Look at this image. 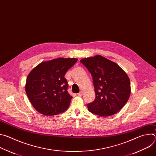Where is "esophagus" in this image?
Listing matches in <instances>:
<instances>
[{
    "label": "esophagus",
    "mask_w": 156,
    "mask_h": 156,
    "mask_svg": "<svg viewBox=\"0 0 156 156\" xmlns=\"http://www.w3.org/2000/svg\"><path fill=\"white\" fill-rule=\"evenodd\" d=\"M83 91H80L78 94V96H82L83 95Z\"/></svg>",
    "instance_id": "1"
}]
</instances>
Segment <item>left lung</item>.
Masks as SVG:
<instances>
[{"label": "left lung", "instance_id": "obj_1", "mask_svg": "<svg viewBox=\"0 0 156 156\" xmlns=\"http://www.w3.org/2000/svg\"><path fill=\"white\" fill-rule=\"evenodd\" d=\"M93 76L96 98L87 104L90 112L102 117L112 115L125 105L131 93L126 73L115 62L101 55L80 60Z\"/></svg>", "mask_w": 156, "mask_h": 156}]
</instances>
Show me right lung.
<instances>
[{"label":"right lung","instance_id":"1","mask_svg":"<svg viewBox=\"0 0 156 156\" xmlns=\"http://www.w3.org/2000/svg\"><path fill=\"white\" fill-rule=\"evenodd\" d=\"M77 60L75 58H58L42 62L29 73L26 93L39 113L55 115L69 108L72 96L67 91L68 83L64 76Z\"/></svg>","mask_w":156,"mask_h":156}]
</instances>
